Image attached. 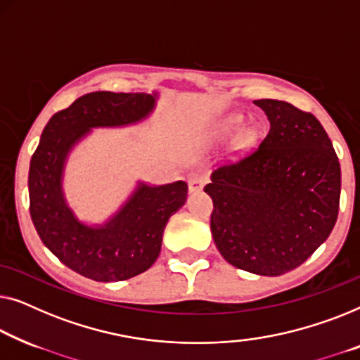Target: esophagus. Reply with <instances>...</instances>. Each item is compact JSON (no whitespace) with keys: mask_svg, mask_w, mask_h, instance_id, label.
<instances>
[{"mask_svg":"<svg viewBox=\"0 0 360 360\" xmlns=\"http://www.w3.org/2000/svg\"><path fill=\"white\" fill-rule=\"evenodd\" d=\"M205 181L199 178V176H192V178L187 181V186H189V192L192 194V192H199L202 191V187H204Z\"/></svg>","mask_w":360,"mask_h":360,"instance_id":"obj_1","label":"esophagus"}]
</instances>
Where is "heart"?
<instances>
[{"mask_svg":"<svg viewBox=\"0 0 360 360\" xmlns=\"http://www.w3.org/2000/svg\"><path fill=\"white\" fill-rule=\"evenodd\" d=\"M240 122H241L240 117H236V115H230V117L224 119L221 122L215 125L214 130H212V136H214L215 140L225 139V136L229 135L233 129H236L238 125H240Z\"/></svg>","mask_w":360,"mask_h":360,"instance_id":"1","label":"heart"}]
</instances>
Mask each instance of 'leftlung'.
<instances>
[{
	"label": "left lung",
	"mask_w": 360,
	"mask_h": 360,
	"mask_svg": "<svg viewBox=\"0 0 360 360\" xmlns=\"http://www.w3.org/2000/svg\"><path fill=\"white\" fill-rule=\"evenodd\" d=\"M271 129L240 161L220 166L212 197V236L238 269L282 276L310 257L338 219L341 166L315 115L285 101L257 99Z\"/></svg>",
	"instance_id": "1"
}]
</instances>
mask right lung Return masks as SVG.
I'll return each instance as SVG.
<instances>
[{
	"label": "right lung",
	"mask_w": 360,
	"mask_h": 360,
	"mask_svg": "<svg viewBox=\"0 0 360 360\" xmlns=\"http://www.w3.org/2000/svg\"><path fill=\"white\" fill-rule=\"evenodd\" d=\"M158 93L96 91L49 120L29 168L30 219L40 240L65 266L98 282H117L153 266L169 217L186 204L187 184L139 182L103 225L81 221L63 194L67 158L91 130L125 127L153 112Z\"/></svg>",
	"instance_id": "right-lung-1"
}]
</instances>
